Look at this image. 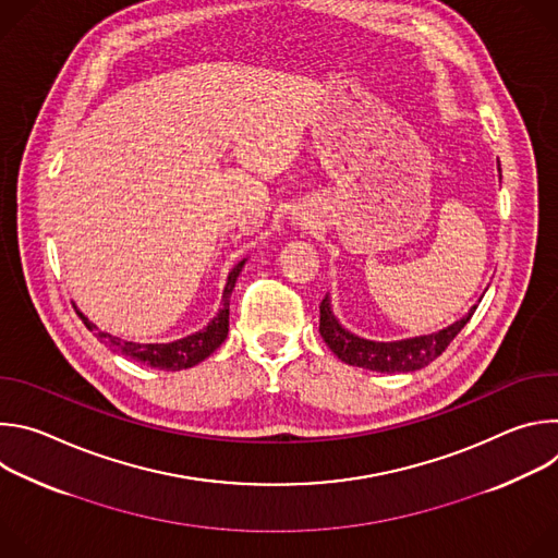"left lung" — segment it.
Segmentation results:
<instances>
[{
	"label": "left lung",
	"mask_w": 558,
	"mask_h": 558,
	"mask_svg": "<svg viewBox=\"0 0 558 558\" xmlns=\"http://www.w3.org/2000/svg\"><path fill=\"white\" fill-rule=\"evenodd\" d=\"M501 172V166L497 168ZM476 304L470 306V311L461 317V320L452 323L450 327L428 333V336H415L407 340L395 342H375L360 338L344 329L331 308L329 293L325 295L320 304V336L327 342V347L347 364L377 371V373H411L428 366L433 360H437L446 347L457 338V333L468 325Z\"/></svg>",
	"instance_id": "1"
}]
</instances>
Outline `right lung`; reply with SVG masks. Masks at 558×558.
<instances>
[{"label":"right lung","mask_w":558,"mask_h":558,"mask_svg":"<svg viewBox=\"0 0 558 558\" xmlns=\"http://www.w3.org/2000/svg\"><path fill=\"white\" fill-rule=\"evenodd\" d=\"M247 258L238 263L229 276H227V284H225V291H222V300H220V311L216 313V317H211V323L187 336V338H181V340H174V342H163V344H141V342H128V340H121L117 336H110L108 331H101L95 323L88 320V315H84L82 311L76 308L78 317H82L84 325L97 336V340H101L106 347H110L112 351H119L121 355L130 357V360H136L141 364H147L151 368H161V371H183V368H192L196 364H201L203 360H207L227 338L229 333V298H231V291L235 287V280L238 276H241L243 267H245Z\"/></svg>","instance_id":"1"}]
</instances>
